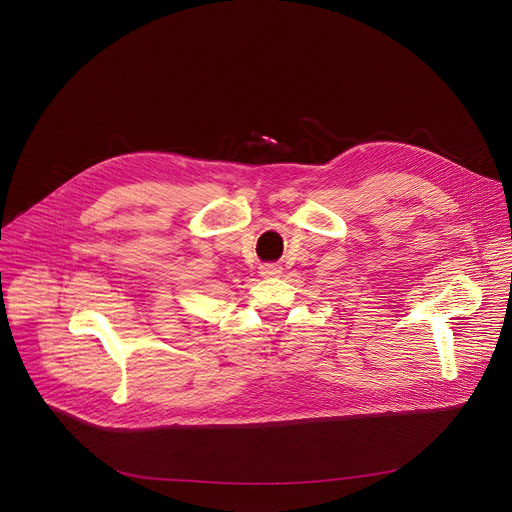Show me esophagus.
<instances>
[{
    "mask_svg": "<svg viewBox=\"0 0 512 512\" xmlns=\"http://www.w3.org/2000/svg\"><path fill=\"white\" fill-rule=\"evenodd\" d=\"M263 277H275V275H279L281 273V269L277 267V265H271V263H267V265H261V271H259Z\"/></svg>",
    "mask_w": 512,
    "mask_h": 512,
    "instance_id": "esophagus-1",
    "label": "esophagus"
}]
</instances>
